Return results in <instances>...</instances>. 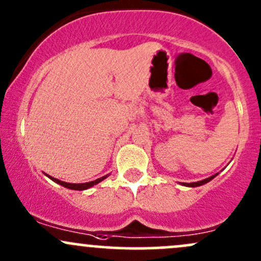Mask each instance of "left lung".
<instances>
[{
    "label": "left lung",
    "mask_w": 261,
    "mask_h": 261,
    "mask_svg": "<svg viewBox=\"0 0 261 261\" xmlns=\"http://www.w3.org/2000/svg\"><path fill=\"white\" fill-rule=\"evenodd\" d=\"M217 175H218V173H217V174H214V175L209 176V178L204 179V180H200V181H194V183H183V186H186V187H199V186H203V184L208 183V181L212 180V179H213V178H215V176H217Z\"/></svg>",
    "instance_id": "left-lung-1"
}]
</instances>
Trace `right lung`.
Returning a JSON list of instances; mask_svg holds the SVG:
<instances>
[{
	"instance_id": "add662e5",
	"label": "right lung",
	"mask_w": 261,
	"mask_h": 261,
	"mask_svg": "<svg viewBox=\"0 0 261 261\" xmlns=\"http://www.w3.org/2000/svg\"><path fill=\"white\" fill-rule=\"evenodd\" d=\"M108 175H105L102 176V178H98L96 180L93 181H88V183H81V184H73V183H66V181H62V180H58V179L56 178H52V176L48 175V178H51L53 181H56L57 184H60V186H62L64 188H68V189H72V190H85V189H88V188L96 186V184L99 183V181H102L103 179L107 178Z\"/></svg>"
}]
</instances>
